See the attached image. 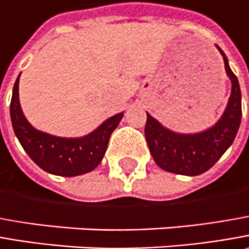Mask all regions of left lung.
Listing matches in <instances>:
<instances>
[{"mask_svg": "<svg viewBox=\"0 0 249 249\" xmlns=\"http://www.w3.org/2000/svg\"><path fill=\"white\" fill-rule=\"evenodd\" d=\"M218 49L231 81V93L226 110L216 124L204 132L183 135L164 128L147 114L146 141L156 164L164 171L189 176L204 174L223 156L236 138L241 123V90L237 77L229 67L226 55L219 47Z\"/></svg>", "mask_w": 249, "mask_h": 249, "instance_id": "1", "label": "left lung"}]
</instances>
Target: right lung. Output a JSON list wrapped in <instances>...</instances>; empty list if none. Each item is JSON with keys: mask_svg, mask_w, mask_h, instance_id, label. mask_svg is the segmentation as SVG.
Returning a JSON list of instances; mask_svg holds the SVG:
<instances>
[{"mask_svg": "<svg viewBox=\"0 0 249 249\" xmlns=\"http://www.w3.org/2000/svg\"><path fill=\"white\" fill-rule=\"evenodd\" d=\"M19 77L13 85L11 120L15 135L30 159L44 171L59 176L82 175L98 167L106 153L110 135L124 114L110 117L93 132L82 138H59L41 132L23 116L19 103Z\"/></svg>", "mask_w": 249, "mask_h": 249, "instance_id": "right-lung-1", "label": "right lung"}]
</instances>
